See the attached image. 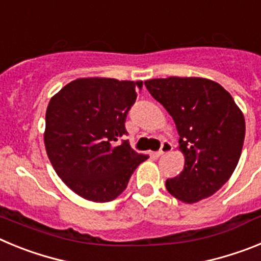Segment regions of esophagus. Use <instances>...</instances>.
<instances>
[{"label": "esophagus", "instance_id": "1", "mask_svg": "<svg viewBox=\"0 0 261 261\" xmlns=\"http://www.w3.org/2000/svg\"><path fill=\"white\" fill-rule=\"evenodd\" d=\"M172 150V144L170 141H163L162 145H161V149H159V151L156 153V156H162L165 155V154L170 153V151Z\"/></svg>", "mask_w": 261, "mask_h": 261}]
</instances>
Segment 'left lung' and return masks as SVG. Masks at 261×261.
<instances>
[{
  "instance_id": "8db88e82",
  "label": "left lung",
  "mask_w": 261,
  "mask_h": 261,
  "mask_svg": "<svg viewBox=\"0 0 261 261\" xmlns=\"http://www.w3.org/2000/svg\"><path fill=\"white\" fill-rule=\"evenodd\" d=\"M145 86L174 119L186 158L183 171L167 179L166 188L187 204L206 199L239 162L246 135L242 111L220 84L206 78H155Z\"/></svg>"
}]
</instances>
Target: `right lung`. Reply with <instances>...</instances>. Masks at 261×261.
Here are the masks:
<instances>
[{"instance_id": "1", "label": "right lung", "mask_w": 261, "mask_h": 261, "mask_svg": "<svg viewBox=\"0 0 261 261\" xmlns=\"http://www.w3.org/2000/svg\"><path fill=\"white\" fill-rule=\"evenodd\" d=\"M141 87L142 81L78 78L49 100L45 150L56 174L81 197L95 202L116 199L147 159L121 140Z\"/></svg>"}]
</instances>
